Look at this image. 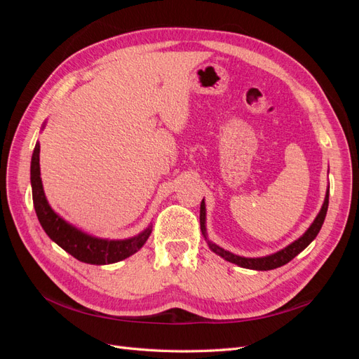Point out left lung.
Masks as SVG:
<instances>
[{
	"mask_svg": "<svg viewBox=\"0 0 359 359\" xmlns=\"http://www.w3.org/2000/svg\"><path fill=\"white\" fill-rule=\"evenodd\" d=\"M328 203H330V190H327V196H325L323 205L322 208L318 214L316 219L311 223V226L306 231L302 236H299L297 241H293L292 244H289L287 247H285L283 250H280V252L274 253V255H269V256H264V257H243V256H236L231 252H227V250L215 245L214 243H211L208 238H206V227H205V202L202 199L201 202V231L205 236V240L208 241L210 248L215 255L222 256L227 262H232L235 265H240L243 268H248V269H257V271H269V269H276L278 266H283L287 262L295 257L297 255H299L304 248H306L314 238L318 236L320 227L323 224L325 220V215H327L328 211Z\"/></svg>",
	"mask_w": 359,
	"mask_h": 359,
	"instance_id": "1",
	"label": "left lung"
}]
</instances>
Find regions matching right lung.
I'll use <instances>...</instances> for the list:
<instances>
[{
  "label": "right lung",
  "instance_id": "1",
  "mask_svg": "<svg viewBox=\"0 0 359 359\" xmlns=\"http://www.w3.org/2000/svg\"><path fill=\"white\" fill-rule=\"evenodd\" d=\"M40 144H36L34 153L31 157V187H32V202L37 219L45 229L46 235L53 243H57L62 250H66L73 257L81 262L91 265H106L119 262L128 256L135 255L137 250L142 248L151 235V226L144 232L128 238V240H102L88 233H85L74 226L67 223L50 208L46 201L43 184L40 178Z\"/></svg>",
  "mask_w": 359,
  "mask_h": 359
}]
</instances>
